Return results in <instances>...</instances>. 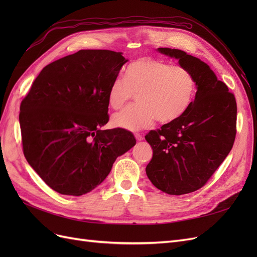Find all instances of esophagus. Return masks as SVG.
I'll return each mask as SVG.
<instances>
[{
	"instance_id": "esophagus-1",
	"label": "esophagus",
	"mask_w": 257,
	"mask_h": 257,
	"mask_svg": "<svg viewBox=\"0 0 257 257\" xmlns=\"http://www.w3.org/2000/svg\"><path fill=\"white\" fill-rule=\"evenodd\" d=\"M135 138H136L137 142H142L144 139V136L141 135V134H135Z\"/></svg>"
}]
</instances>
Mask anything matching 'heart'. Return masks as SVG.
Segmentation results:
<instances>
[{"instance_id": "obj_1", "label": "heart", "mask_w": 257, "mask_h": 257, "mask_svg": "<svg viewBox=\"0 0 257 257\" xmlns=\"http://www.w3.org/2000/svg\"><path fill=\"white\" fill-rule=\"evenodd\" d=\"M196 92L193 74L168 62L141 58L126 67L124 78L116 77L107 92L108 104L120 109L136 93L137 104L113 114L112 124L127 131H142L155 118L168 123L189 109Z\"/></svg>"}]
</instances>
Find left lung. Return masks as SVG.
Wrapping results in <instances>:
<instances>
[{
	"label": "left lung",
	"mask_w": 257,
	"mask_h": 257,
	"mask_svg": "<svg viewBox=\"0 0 257 257\" xmlns=\"http://www.w3.org/2000/svg\"><path fill=\"white\" fill-rule=\"evenodd\" d=\"M193 74L196 94L180 118L146 135L153 155L146 167L152 184L169 195L204 186L230 152L236 137L237 104L227 85L205 62L185 51L158 48Z\"/></svg>",
	"instance_id": "obj_1"
}]
</instances>
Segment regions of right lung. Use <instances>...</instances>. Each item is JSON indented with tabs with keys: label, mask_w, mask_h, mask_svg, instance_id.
Here are the masks:
<instances>
[{
	"label": "right lung",
	"mask_w": 257,
	"mask_h": 257,
	"mask_svg": "<svg viewBox=\"0 0 257 257\" xmlns=\"http://www.w3.org/2000/svg\"><path fill=\"white\" fill-rule=\"evenodd\" d=\"M127 61L121 52L79 50L45 66L22 99L23 153L56 192H91L136 145L128 131L102 130L109 120L108 88Z\"/></svg>",
	"instance_id": "right-lung-1"
}]
</instances>
